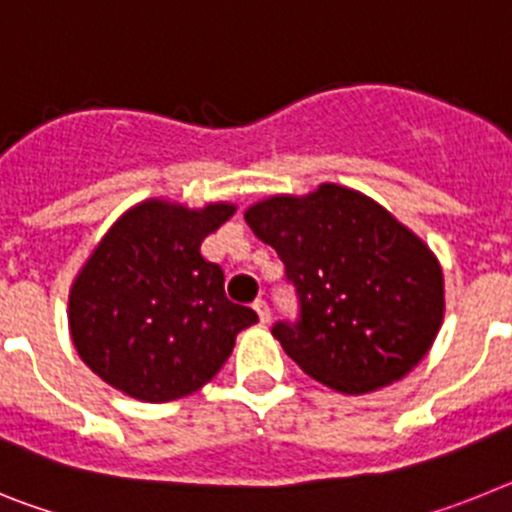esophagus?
<instances>
[{"instance_id": "34e87169", "label": "esophagus", "mask_w": 512, "mask_h": 512, "mask_svg": "<svg viewBox=\"0 0 512 512\" xmlns=\"http://www.w3.org/2000/svg\"><path fill=\"white\" fill-rule=\"evenodd\" d=\"M253 310L259 312L261 323H269V315H271V312H269V302H266V300H256V302H253Z\"/></svg>"}]
</instances>
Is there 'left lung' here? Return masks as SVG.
I'll use <instances>...</instances> for the list:
<instances>
[{
	"label": "left lung",
	"mask_w": 512,
	"mask_h": 512,
	"mask_svg": "<svg viewBox=\"0 0 512 512\" xmlns=\"http://www.w3.org/2000/svg\"><path fill=\"white\" fill-rule=\"evenodd\" d=\"M295 287L297 318L271 336L312 379L346 395L392 384L431 348L443 274L418 235L354 189L323 184L246 210Z\"/></svg>",
	"instance_id": "obj_1"
}]
</instances>
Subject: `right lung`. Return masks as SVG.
<instances>
[{
	"mask_svg": "<svg viewBox=\"0 0 512 512\" xmlns=\"http://www.w3.org/2000/svg\"><path fill=\"white\" fill-rule=\"evenodd\" d=\"M233 205L187 210L148 200L117 220L71 287L81 361L143 402L192 395L228 361L259 315L225 297V274L200 246Z\"/></svg>",
	"mask_w": 512,
	"mask_h": 512,
	"instance_id": "add662e5",
	"label": "right lung"
}]
</instances>
